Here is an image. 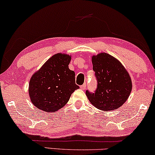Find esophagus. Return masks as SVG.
I'll return each instance as SVG.
<instances>
[{
  "mask_svg": "<svg viewBox=\"0 0 155 155\" xmlns=\"http://www.w3.org/2000/svg\"><path fill=\"white\" fill-rule=\"evenodd\" d=\"M86 87H87V85H86V84H84L80 86V88H81V89H82V90H84L85 88H86Z\"/></svg>",
  "mask_w": 155,
  "mask_h": 155,
  "instance_id": "obj_1",
  "label": "esophagus"
}]
</instances>
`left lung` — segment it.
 Instances as JSON below:
<instances>
[{
    "instance_id": "left-lung-1",
    "label": "left lung",
    "mask_w": 155,
    "mask_h": 155,
    "mask_svg": "<svg viewBox=\"0 0 155 155\" xmlns=\"http://www.w3.org/2000/svg\"><path fill=\"white\" fill-rule=\"evenodd\" d=\"M97 88L95 92L86 91L88 100L98 109L113 110L122 106L132 91V80L127 70L115 57L106 53L92 56Z\"/></svg>"
}]
</instances>
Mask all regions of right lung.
<instances>
[{
	"label": "right lung",
	"mask_w": 155,
	"mask_h": 155,
	"mask_svg": "<svg viewBox=\"0 0 155 155\" xmlns=\"http://www.w3.org/2000/svg\"><path fill=\"white\" fill-rule=\"evenodd\" d=\"M71 56L56 54L31 76L29 84L30 100L35 107L48 113L62 108L74 91L75 72L68 68Z\"/></svg>",
	"instance_id": "obj_1"
}]
</instances>
